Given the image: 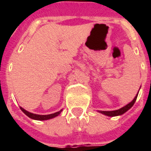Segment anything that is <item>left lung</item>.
<instances>
[{
	"label": "left lung",
	"instance_id": "left-lung-1",
	"mask_svg": "<svg viewBox=\"0 0 151 151\" xmlns=\"http://www.w3.org/2000/svg\"><path fill=\"white\" fill-rule=\"evenodd\" d=\"M138 93H137L136 97L134 98V99L132 101L131 103H129V104H127L126 106H124L122 107L121 109H119V110H112V111H101V110H99V112L101 113V114H103L106 115V116H109V117H115V116H118V115L123 114H124L126 111H128V110L134 105V103H135L136 99H137V96H138Z\"/></svg>",
	"mask_w": 151,
	"mask_h": 151
}]
</instances>
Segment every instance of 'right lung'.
Returning <instances> with one entry per match:
<instances>
[{
  "label": "right lung",
  "instance_id": "1",
  "mask_svg": "<svg viewBox=\"0 0 151 151\" xmlns=\"http://www.w3.org/2000/svg\"><path fill=\"white\" fill-rule=\"evenodd\" d=\"M20 109L22 110V112L24 113L25 114L28 116L29 118H31V119L34 120H37V121H45V120H48L51 119V118H53V117H56L58 115L62 112V110L58 111L56 113H54V114H48V115H40V114H33V113L28 112L27 110H24L23 108L21 107L20 106Z\"/></svg>",
  "mask_w": 151,
  "mask_h": 151
}]
</instances>
